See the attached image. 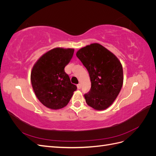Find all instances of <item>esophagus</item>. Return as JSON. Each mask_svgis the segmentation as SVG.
Masks as SVG:
<instances>
[{"mask_svg":"<svg viewBox=\"0 0 156 156\" xmlns=\"http://www.w3.org/2000/svg\"><path fill=\"white\" fill-rule=\"evenodd\" d=\"M77 87L78 89H81V84H78L77 85Z\"/></svg>","mask_w":156,"mask_h":156,"instance_id":"esophagus-1","label":"esophagus"}]
</instances>
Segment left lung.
I'll return each mask as SVG.
<instances>
[{
	"instance_id": "8db88e82",
	"label": "left lung",
	"mask_w": 156,
	"mask_h": 156,
	"mask_svg": "<svg viewBox=\"0 0 156 156\" xmlns=\"http://www.w3.org/2000/svg\"><path fill=\"white\" fill-rule=\"evenodd\" d=\"M88 70L91 88L84 94L87 104L98 111L111 106L123 84V68L116 56L95 43L80 49L76 53Z\"/></svg>"
}]
</instances>
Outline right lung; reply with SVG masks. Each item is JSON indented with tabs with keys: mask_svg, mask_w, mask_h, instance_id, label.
<instances>
[{
	"mask_svg": "<svg viewBox=\"0 0 156 156\" xmlns=\"http://www.w3.org/2000/svg\"><path fill=\"white\" fill-rule=\"evenodd\" d=\"M73 53L74 49L54 48L42 55L32 69L30 80L36 96L51 109L66 106L77 90L64 72Z\"/></svg>",
	"mask_w": 156,
	"mask_h": 156,
	"instance_id": "1",
	"label": "right lung"
}]
</instances>
